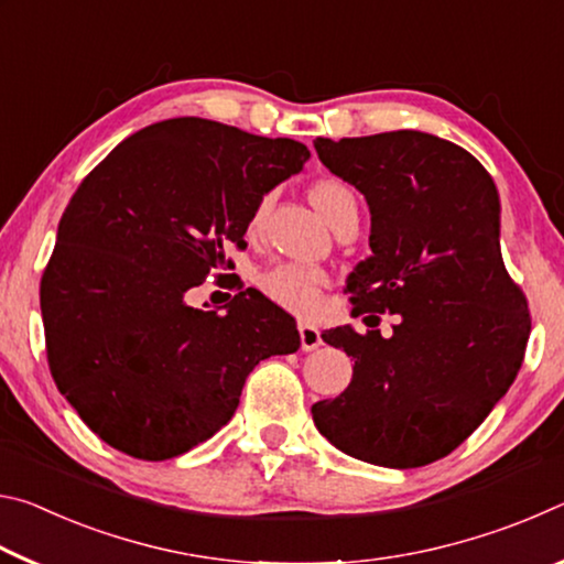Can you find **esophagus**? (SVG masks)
Returning a JSON list of instances; mask_svg holds the SVG:
<instances>
[{
    "mask_svg": "<svg viewBox=\"0 0 564 564\" xmlns=\"http://www.w3.org/2000/svg\"><path fill=\"white\" fill-rule=\"evenodd\" d=\"M299 333H301V348L303 350H316L323 343L321 330L313 326V323H299Z\"/></svg>",
    "mask_w": 564,
    "mask_h": 564,
    "instance_id": "34e87169",
    "label": "esophagus"
}]
</instances>
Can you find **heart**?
<instances>
[{
	"mask_svg": "<svg viewBox=\"0 0 564 564\" xmlns=\"http://www.w3.org/2000/svg\"><path fill=\"white\" fill-rule=\"evenodd\" d=\"M311 202L330 226H338L346 216L358 214L356 194H352V188L348 184H343L338 178L318 181V184L311 188ZM269 206L271 196H263L261 202L256 204L248 226L259 228L263 224L265 212H269ZM259 285L273 303L283 305V308H289L293 313H313L321 305V291L323 285H326V275L321 271L305 269V265L281 263L261 273Z\"/></svg>",
	"mask_w": 564,
	"mask_h": 564,
	"instance_id": "obj_1",
	"label": "heart"
}]
</instances>
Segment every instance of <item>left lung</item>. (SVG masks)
<instances>
[{
  "mask_svg": "<svg viewBox=\"0 0 564 564\" xmlns=\"http://www.w3.org/2000/svg\"><path fill=\"white\" fill-rule=\"evenodd\" d=\"M313 147L370 208L373 256L346 285L352 316H398L390 338L323 333L356 366L338 398L311 408L313 423L362 463H435L508 393L530 338L528 301L502 263L498 188L473 154L425 131Z\"/></svg>",
  "mask_w": 564,
  "mask_h": 564,
  "instance_id": "8db88e82",
  "label": "left lung"
}]
</instances>
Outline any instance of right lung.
<instances>
[{
    "instance_id": "add662e5",
    "label": "right lung",
    "mask_w": 564,
    "mask_h": 564,
    "mask_svg": "<svg viewBox=\"0 0 564 564\" xmlns=\"http://www.w3.org/2000/svg\"><path fill=\"white\" fill-rule=\"evenodd\" d=\"M301 141L178 117L131 133L76 188L42 275L46 360L104 443L169 460L234 417L261 360L301 346L256 289L218 311L186 293L246 246L256 204L303 171ZM221 279V275H218Z\"/></svg>"
}]
</instances>
